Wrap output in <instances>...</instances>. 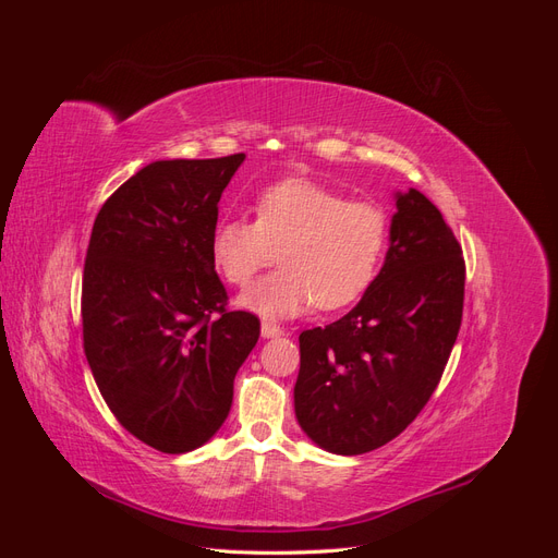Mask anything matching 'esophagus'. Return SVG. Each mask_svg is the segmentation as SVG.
I'll list each match as a JSON object with an SVG mask.
<instances>
[{
  "label": "esophagus",
  "instance_id": "esophagus-1",
  "mask_svg": "<svg viewBox=\"0 0 558 558\" xmlns=\"http://www.w3.org/2000/svg\"><path fill=\"white\" fill-rule=\"evenodd\" d=\"M260 335L267 337V340H269V337H281L283 328H279L277 324H269V320H263V324H260Z\"/></svg>",
  "mask_w": 558,
  "mask_h": 558
}]
</instances>
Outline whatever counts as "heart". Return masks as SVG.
Segmentation results:
<instances>
[{
  "mask_svg": "<svg viewBox=\"0 0 558 558\" xmlns=\"http://www.w3.org/2000/svg\"><path fill=\"white\" fill-rule=\"evenodd\" d=\"M258 221L226 216L211 234V258L221 275L246 286L279 260L281 269L253 283L240 305L267 318H289L310 310H337L356 300L386 246V216L369 202L312 181L269 185L256 202Z\"/></svg>",
  "mask_w": 558,
  "mask_h": 558,
  "instance_id": "1",
  "label": "heart"
}]
</instances>
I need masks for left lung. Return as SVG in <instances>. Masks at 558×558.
Returning a JSON list of instances; mask_svg holds the SVG:
<instances>
[{"instance_id":"8db88e82","label":"left lung","mask_w":558,"mask_h":558,"mask_svg":"<svg viewBox=\"0 0 558 558\" xmlns=\"http://www.w3.org/2000/svg\"><path fill=\"white\" fill-rule=\"evenodd\" d=\"M388 251L361 302L300 332L295 416L312 442L356 456L384 447L430 400L463 316L461 244L433 202L396 193Z\"/></svg>"}]
</instances>
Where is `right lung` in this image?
<instances>
[{
    "mask_svg": "<svg viewBox=\"0 0 558 558\" xmlns=\"http://www.w3.org/2000/svg\"><path fill=\"white\" fill-rule=\"evenodd\" d=\"M244 154L156 160L99 209L83 267V349L121 426L162 453L223 426L260 320L228 312L211 234Z\"/></svg>",
    "mask_w": 558,
    "mask_h": 558,
    "instance_id": "right-lung-1",
    "label": "right lung"
}]
</instances>
